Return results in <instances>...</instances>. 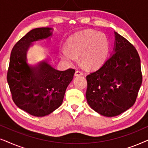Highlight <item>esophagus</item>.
I'll use <instances>...</instances> for the list:
<instances>
[{
	"label": "esophagus",
	"instance_id": "esophagus-1",
	"mask_svg": "<svg viewBox=\"0 0 148 148\" xmlns=\"http://www.w3.org/2000/svg\"><path fill=\"white\" fill-rule=\"evenodd\" d=\"M83 72L81 71H76L75 73V76H81V75H83Z\"/></svg>",
	"mask_w": 148,
	"mask_h": 148
}]
</instances>
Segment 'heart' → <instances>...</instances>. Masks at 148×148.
I'll list each match as a JSON object with an SVG mask.
<instances>
[{
    "instance_id": "obj_1",
    "label": "heart",
    "mask_w": 148,
    "mask_h": 148,
    "mask_svg": "<svg viewBox=\"0 0 148 148\" xmlns=\"http://www.w3.org/2000/svg\"><path fill=\"white\" fill-rule=\"evenodd\" d=\"M108 38L102 32L85 31L71 36L66 48L60 51V58L69 64L81 57L82 64L88 69H96L104 63L108 54Z\"/></svg>"
}]
</instances>
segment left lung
<instances>
[{
    "label": "left lung",
    "instance_id": "8db88e82",
    "mask_svg": "<svg viewBox=\"0 0 148 148\" xmlns=\"http://www.w3.org/2000/svg\"><path fill=\"white\" fill-rule=\"evenodd\" d=\"M113 53L87 75L86 99L103 116H116L133 106L142 83L140 58L135 48L114 32Z\"/></svg>",
    "mask_w": 148,
    "mask_h": 148
}]
</instances>
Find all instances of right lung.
Listing matches in <instances>:
<instances>
[{"label": "right lung", "instance_id": "1", "mask_svg": "<svg viewBox=\"0 0 148 148\" xmlns=\"http://www.w3.org/2000/svg\"><path fill=\"white\" fill-rule=\"evenodd\" d=\"M52 30H31L15 44L10 56L7 82L12 98L20 109L34 116H45L62 104L75 71L73 69L58 71L46 60L36 66L27 63V52L33 42L50 38Z\"/></svg>", "mask_w": 148, "mask_h": 148}]
</instances>
